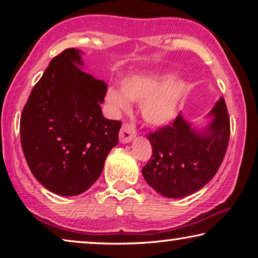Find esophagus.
Segmentation results:
<instances>
[{"mask_svg":"<svg viewBox=\"0 0 258 258\" xmlns=\"http://www.w3.org/2000/svg\"><path fill=\"white\" fill-rule=\"evenodd\" d=\"M135 137V129L129 123H124L119 132V141L121 143H129Z\"/></svg>","mask_w":258,"mask_h":258,"instance_id":"1","label":"esophagus"}]
</instances>
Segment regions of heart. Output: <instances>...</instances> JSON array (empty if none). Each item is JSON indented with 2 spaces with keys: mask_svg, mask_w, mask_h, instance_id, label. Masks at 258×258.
Masks as SVG:
<instances>
[{
  "mask_svg": "<svg viewBox=\"0 0 258 258\" xmlns=\"http://www.w3.org/2000/svg\"><path fill=\"white\" fill-rule=\"evenodd\" d=\"M188 93L184 80L167 74H136L121 82V91L109 89L107 102L115 111H128L129 101L141 103V115L147 124L163 126L177 115Z\"/></svg>",
  "mask_w": 258,
  "mask_h": 258,
  "instance_id": "heart-1",
  "label": "heart"
}]
</instances>
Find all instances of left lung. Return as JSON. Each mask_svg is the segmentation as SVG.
I'll return each instance as SVG.
<instances>
[{
  "instance_id": "obj_1",
  "label": "left lung",
  "mask_w": 258,
  "mask_h": 258,
  "mask_svg": "<svg viewBox=\"0 0 258 258\" xmlns=\"http://www.w3.org/2000/svg\"><path fill=\"white\" fill-rule=\"evenodd\" d=\"M206 129L196 130L181 114L170 125L148 135L153 155L142 169L154 190L181 199L203 188L216 174L227 151L230 119L223 97L216 102Z\"/></svg>"
}]
</instances>
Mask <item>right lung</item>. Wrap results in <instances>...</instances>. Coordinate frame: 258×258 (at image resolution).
Segmentation results:
<instances>
[{
	"label": "right lung",
	"instance_id": "right-lung-1",
	"mask_svg": "<svg viewBox=\"0 0 258 258\" xmlns=\"http://www.w3.org/2000/svg\"><path fill=\"white\" fill-rule=\"evenodd\" d=\"M81 67L75 48L55 56L21 114V144L31 172L62 196L80 195L97 181L122 124L102 114L107 83Z\"/></svg>",
	"mask_w": 258,
	"mask_h": 258
}]
</instances>
